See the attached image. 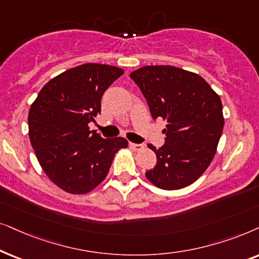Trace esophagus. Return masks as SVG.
<instances>
[{
  "instance_id": "1",
  "label": "esophagus",
  "mask_w": 259,
  "mask_h": 259,
  "mask_svg": "<svg viewBox=\"0 0 259 259\" xmlns=\"http://www.w3.org/2000/svg\"><path fill=\"white\" fill-rule=\"evenodd\" d=\"M130 148H132V149H134V150H135V151H140V150H142V149H143L144 146H143V144L130 143Z\"/></svg>"
}]
</instances>
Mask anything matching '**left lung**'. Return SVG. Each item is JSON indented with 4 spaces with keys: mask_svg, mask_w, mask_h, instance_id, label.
<instances>
[{
    "mask_svg": "<svg viewBox=\"0 0 259 259\" xmlns=\"http://www.w3.org/2000/svg\"><path fill=\"white\" fill-rule=\"evenodd\" d=\"M149 106L151 117L167 125L164 144L148 180L167 191L191 185L207 169L224 127L223 104L204 78L174 66H144L130 73Z\"/></svg>",
    "mask_w": 259,
    "mask_h": 259,
    "instance_id": "obj_1",
    "label": "left lung"
}]
</instances>
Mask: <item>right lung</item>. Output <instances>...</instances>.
Returning <instances> with one entry per match:
<instances>
[{
    "mask_svg": "<svg viewBox=\"0 0 259 259\" xmlns=\"http://www.w3.org/2000/svg\"><path fill=\"white\" fill-rule=\"evenodd\" d=\"M123 73L110 65H80L51 79L30 106V143L45 173L64 191H92L127 147L123 137L103 139L89 127L101 113L103 94Z\"/></svg>",
    "mask_w": 259,
    "mask_h": 259,
    "instance_id": "right-lung-1",
    "label": "right lung"
}]
</instances>
